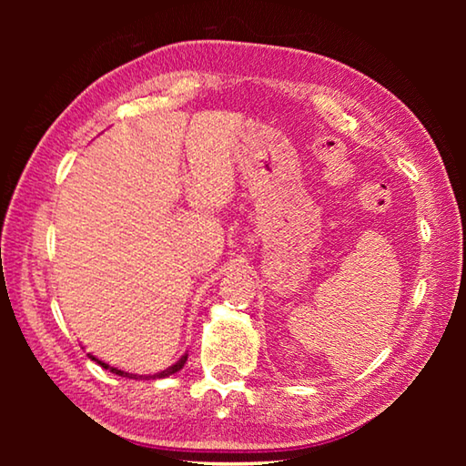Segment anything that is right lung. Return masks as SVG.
Segmentation results:
<instances>
[{
  "mask_svg": "<svg viewBox=\"0 0 466 466\" xmlns=\"http://www.w3.org/2000/svg\"><path fill=\"white\" fill-rule=\"evenodd\" d=\"M90 356V353H88ZM92 358V356H90ZM94 361H98L96 358H92ZM185 361H187V356H183L180 358L175 366H170L168 370H164V372H160V374H154V376H139V378H146V380H156V378H164V376H170V374H175V372H178L180 368L185 366ZM98 364L105 368V370H110V372L113 374H119V376H125V378H136V374H127V372H123V370H116V368H113V366H108V364H105V361H98Z\"/></svg>",
  "mask_w": 466,
  "mask_h": 466,
  "instance_id": "obj_1",
  "label": "right lung"
}]
</instances>
